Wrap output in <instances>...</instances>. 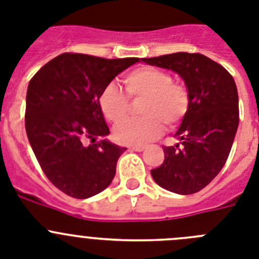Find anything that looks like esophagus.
Returning <instances> with one entry per match:
<instances>
[{"label":"esophagus","instance_id":"34e87169","mask_svg":"<svg viewBox=\"0 0 259 259\" xmlns=\"http://www.w3.org/2000/svg\"><path fill=\"white\" fill-rule=\"evenodd\" d=\"M130 151H137V152H141L145 150V147L143 146H130L129 147Z\"/></svg>","mask_w":259,"mask_h":259}]
</instances>
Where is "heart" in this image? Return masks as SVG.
Returning a JSON list of instances; mask_svg holds the SVG:
<instances>
[{
    "mask_svg": "<svg viewBox=\"0 0 259 259\" xmlns=\"http://www.w3.org/2000/svg\"><path fill=\"white\" fill-rule=\"evenodd\" d=\"M130 96H146L142 118H129L114 127V138L122 145L141 146L151 142L164 132V123L176 126L186 116L190 96L184 84L173 82L167 71L152 66L138 67L123 78ZM99 108L111 122L125 118L129 111V98L116 83H109L99 95Z\"/></svg>",
    "mask_w": 259,
    "mask_h": 259,
    "instance_id": "b5f03b06",
    "label": "heart"
}]
</instances>
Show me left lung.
<instances>
[{"mask_svg": "<svg viewBox=\"0 0 259 259\" xmlns=\"http://www.w3.org/2000/svg\"><path fill=\"white\" fill-rule=\"evenodd\" d=\"M151 66L179 74L190 107L175 136L180 143L163 147L164 161L151 170L155 183L177 194H194L224 167L238 126V95L232 75L199 53L179 52L142 58Z\"/></svg>", "mask_w": 259, "mask_h": 259, "instance_id": "8db88e82", "label": "left lung"}]
</instances>
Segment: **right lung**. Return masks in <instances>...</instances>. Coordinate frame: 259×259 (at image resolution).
I'll list each match as a JSON object with an SVG mask.
<instances>
[{"instance_id": "1", "label": "right lung", "mask_w": 259, "mask_h": 259, "mask_svg": "<svg viewBox=\"0 0 259 259\" xmlns=\"http://www.w3.org/2000/svg\"><path fill=\"white\" fill-rule=\"evenodd\" d=\"M139 58H107L62 53L46 64L28 83L26 132L42 172L73 198L103 192L116 175L126 150L108 139L86 146L87 139L109 134L99 95Z\"/></svg>"}]
</instances>
